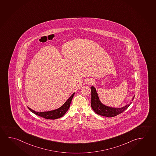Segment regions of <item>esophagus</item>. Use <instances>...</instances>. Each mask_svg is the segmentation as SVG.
Returning <instances> with one entry per match:
<instances>
[{
    "mask_svg": "<svg viewBox=\"0 0 156 156\" xmlns=\"http://www.w3.org/2000/svg\"><path fill=\"white\" fill-rule=\"evenodd\" d=\"M93 83V80L90 79H89L87 80H86V84H90Z\"/></svg>",
    "mask_w": 156,
    "mask_h": 156,
    "instance_id": "obj_1",
    "label": "esophagus"
}]
</instances>
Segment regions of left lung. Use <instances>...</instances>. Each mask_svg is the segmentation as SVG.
I'll use <instances>...</instances> for the list:
<instances>
[{
    "label": "left lung",
    "instance_id": "8db88e82",
    "mask_svg": "<svg viewBox=\"0 0 156 156\" xmlns=\"http://www.w3.org/2000/svg\"><path fill=\"white\" fill-rule=\"evenodd\" d=\"M91 92H92V99H91V107L93 110L97 114H99L102 116L106 117H113L116 116L118 114H120L127 108L129 105L132 104H127L126 106L121 107H112L107 106L102 103L101 101L99 99V95L97 92V89L93 86L90 87ZM135 95L132 98V101L133 100Z\"/></svg>",
    "mask_w": 156,
    "mask_h": 156
}]
</instances>
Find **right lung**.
Instances as JSON below:
<instances>
[{
	"label": "right lung",
	"instance_id": "obj_1",
	"mask_svg": "<svg viewBox=\"0 0 156 156\" xmlns=\"http://www.w3.org/2000/svg\"><path fill=\"white\" fill-rule=\"evenodd\" d=\"M74 94L75 93L72 94V95L68 99L67 101L64 102V104L62 105V106L52 111L47 112H36L30 108L29 107H28V108L30 111L32 112V113H34V114H36L38 116L43 117L45 119H52V120L57 119L63 116L68 110L72 102V99L74 97Z\"/></svg>",
	"mask_w": 156,
	"mask_h": 156
}]
</instances>
